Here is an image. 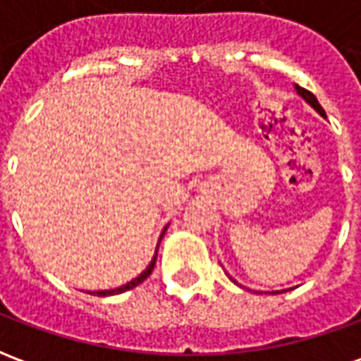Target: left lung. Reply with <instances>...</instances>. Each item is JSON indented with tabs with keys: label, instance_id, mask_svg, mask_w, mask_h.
<instances>
[{
	"label": "left lung",
	"instance_id": "obj_1",
	"mask_svg": "<svg viewBox=\"0 0 361 361\" xmlns=\"http://www.w3.org/2000/svg\"><path fill=\"white\" fill-rule=\"evenodd\" d=\"M295 92H298V94L302 96L303 100H305V102L310 104V106H311V108H313V110L317 111V114H321V116L325 118V110L321 108V104L317 102V98H315V96L311 94L310 90H305V89H302V87H298V85H295ZM230 280H232V282H235V280L232 279V276H230ZM235 284H238V282H235ZM276 294H279V292H276Z\"/></svg>",
	"mask_w": 361,
	"mask_h": 361
}]
</instances>
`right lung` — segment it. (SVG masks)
<instances>
[{
    "instance_id": "obj_1",
    "label": "right lung",
    "mask_w": 361,
    "mask_h": 361,
    "mask_svg": "<svg viewBox=\"0 0 361 361\" xmlns=\"http://www.w3.org/2000/svg\"><path fill=\"white\" fill-rule=\"evenodd\" d=\"M168 228V226H166ZM166 228L162 230V234H160V240H162V235H164ZM160 240H158V245H160ZM157 253H158V247H157ZM157 253H154V257H152V261L149 263V267L145 269V271L137 276V279H133L131 282H127V284H123V286L119 288H114V290H98V292H94L96 295H100V298H106V295H114V294H121V292H127V290H131V288L139 286L142 280H147L150 276V272H152V269H154V265H157Z\"/></svg>"
}]
</instances>
